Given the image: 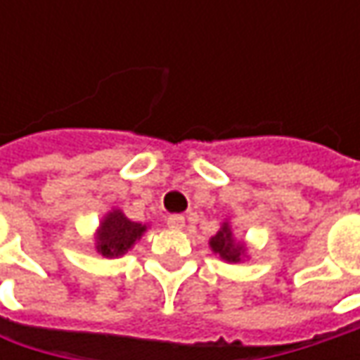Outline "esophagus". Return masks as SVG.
Instances as JSON below:
<instances>
[{
  "label": "esophagus",
  "mask_w": 360,
  "mask_h": 360,
  "mask_svg": "<svg viewBox=\"0 0 360 360\" xmlns=\"http://www.w3.org/2000/svg\"><path fill=\"white\" fill-rule=\"evenodd\" d=\"M168 226L172 230H182L184 226H186V220H184V216L182 214H172V216H168Z\"/></svg>",
  "instance_id": "34e87169"
}]
</instances>
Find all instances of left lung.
I'll list each match as a JSON object with an SVG mask.
<instances>
[{
  "instance_id": "obj_1",
  "label": "left lung",
  "mask_w": 360,
  "mask_h": 360,
  "mask_svg": "<svg viewBox=\"0 0 360 360\" xmlns=\"http://www.w3.org/2000/svg\"><path fill=\"white\" fill-rule=\"evenodd\" d=\"M208 246L220 260L229 264H238L244 258H248V244L234 236L230 220H224L220 224L218 232L208 240Z\"/></svg>"
}]
</instances>
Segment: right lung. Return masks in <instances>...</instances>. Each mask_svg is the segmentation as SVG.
<instances>
[{
  "label": "right lung",
  "mask_w": 360,
  "mask_h": 360,
  "mask_svg": "<svg viewBox=\"0 0 360 360\" xmlns=\"http://www.w3.org/2000/svg\"><path fill=\"white\" fill-rule=\"evenodd\" d=\"M148 224L134 222L120 208H112L102 216L94 232V250L104 258H118L130 252L136 242L144 236Z\"/></svg>",
  "instance_id": "obj_1"
}]
</instances>
